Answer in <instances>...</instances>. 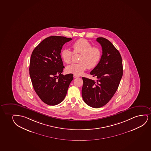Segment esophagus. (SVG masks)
<instances>
[{
  "instance_id": "obj_1",
  "label": "esophagus",
  "mask_w": 151,
  "mask_h": 151,
  "mask_svg": "<svg viewBox=\"0 0 151 151\" xmlns=\"http://www.w3.org/2000/svg\"><path fill=\"white\" fill-rule=\"evenodd\" d=\"M79 77H80V76H78V75H73V78H79Z\"/></svg>"
}]
</instances>
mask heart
Returning <instances> with one entry per match:
<instances>
[{
    "instance_id": "obj_1",
    "label": "heart",
    "mask_w": 151,
    "mask_h": 151,
    "mask_svg": "<svg viewBox=\"0 0 151 151\" xmlns=\"http://www.w3.org/2000/svg\"><path fill=\"white\" fill-rule=\"evenodd\" d=\"M71 47L75 54L78 53L80 62L73 63L67 66V73L76 75H82L84 71L88 68H93L97 66L101 59V50L97 46H92L88 40L80 39L73 42ZM73 52L67 48L63 49L61 53V58L66 64L70 63Z\"/></svg>"
}]
</instances>
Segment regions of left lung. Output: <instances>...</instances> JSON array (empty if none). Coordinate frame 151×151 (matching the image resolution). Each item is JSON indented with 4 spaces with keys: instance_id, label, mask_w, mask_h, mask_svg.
I'll list each match as a JSON object with an SVG mask.
<instances>
[{
    "instance_id": "left-lung-1",
    "label": "left lung",
    "mask_w": 151,
    "mask_h": 151,
    "mask_svg": "<svg viewBox=\"0 0 151 151\" xmlns=\"http://www.w3.org/2000/svg\"><path fill=\"white\" fill-rule=\"evenodd\" d=\"M96 41L101 45L103 55L90 75L97 80L83 77L82 89L84 102L95 108L105 106L112 99L123 74L122 58L119 50L107 39L99 37Z\"/></svg>"
}]
</instances>
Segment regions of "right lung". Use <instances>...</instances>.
Returning a JSON list of instances; mask_svg holds the SVG:
<instances>
[{"instance_id": "1", "label": "right lung", "mask_w": 151, "mask_h": 151, "mask_svg": "<svg viewBox=\"0 0 151 151\" xmlns=\"http://www.w3.org/2000/svg\"><path fill=\"white\" fill-rule=\"evenodd\" d=\"M72 40L52 36L43 40L31 55L29 75L33 88L40 99L50 106L63 101L67 94L73 74H62L64 66L61 51L65 43Z\"/></svg>"}]
</instances>
